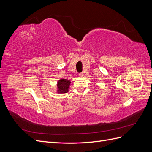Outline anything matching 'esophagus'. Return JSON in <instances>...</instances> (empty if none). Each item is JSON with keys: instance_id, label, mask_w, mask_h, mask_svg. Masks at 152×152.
Instances as JSON below:
<instances>
[{"instance_id": "obj_1", "label": "esophagus", "mask_w": 152, "mask_h": 152, "mask_svg": "<svg viewBox=\"0 0 152 152\" xmlns=\"http://www.w3.org/2000/svg\"><path fill=\"white\" fill-rule=\"evenodd\" d=\"M79 75L80 77H83V76H84V73H83V72L79 73Z\"/></svg>"}]
</instances>
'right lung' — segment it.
Segmentation results:
<instances>
[{
    "label": "right lung",
    "instance_id": "obj_1",
    "mask_svg": "<svg viewBox=\"0 0 152 152\" xmlns=\"http://www.w3.org/2000/svg\"><path fill=\"white\" fill-rule=\"evenodd\" d=\"M70 84V81L67 79H61L58 82V93H66L68 91L69 86Z\"/></svg>",
    "mask_w": 152,
    "mask_h": 152
}]
</instances>
